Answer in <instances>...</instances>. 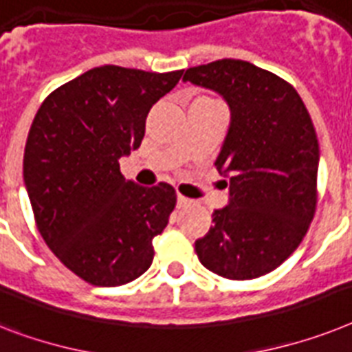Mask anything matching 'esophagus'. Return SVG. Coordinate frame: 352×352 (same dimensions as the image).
<instances>
[{
	"label": "esophagus",
	"instance_id": "1",
	"mask_svg": "<svg viewBox=\"0 0 352 352\" xmlns=\"http://www.w3.org/2000/svg\"><path fill=\"white\" fill-rule=\"evenodd\" d=\"M188 203H190V199H188V197H185V196H182V194H178V207L179 208L187 207Z\"/></svg>",
	"mask_w": 352,
	"mask_h": 352
}]
</instances>
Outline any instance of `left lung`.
<instances>
[{
	"instance_id": "1",
	"label": "left lung",
	"mask_w": 352,
	"mask_h": 352,
	"mask_svg": "<svg viewBox=\"0 0 352 352\" xmlns=\"http://www.w3.org/2000/svg\"><path fill=\"white\" fill-rule=\"evenodd\" d=\"M185 82L223 95L232 122L216 160L230 203L196 241L201 264L232 280L270 274L298 248L316 210L318 138L292 84L241 59L188 68Z\"/></svg>"
}]
</instances>
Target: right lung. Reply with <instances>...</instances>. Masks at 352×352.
Returning a JSON list of instances; mask_svg holds the SVG:
<instances>
[{
    "instance_id": "right-lung-1",
    "label": "right lung",
    "mask_w": 352,
    "mask_h": 352,
    "mask_svg": "<svg viewBox=\"0 0 352 352\" xmlns=\"http://www.w3.org/2000/svg\"><path fill=\"white\" fill-rule=\"evenodd\" d=\"M182 75L98 66L54 89L32 122L23 178L37 230L93 286L127 284L153 263L176 190L126 179L118 160L140 147L147 113Z\"/></svg>"
}]
</instances>
